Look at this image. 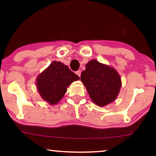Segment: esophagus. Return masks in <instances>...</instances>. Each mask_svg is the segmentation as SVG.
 Returning a JSON list of instances; mask_svg holds the SVG:
<instances>
[{
	"instance_id": "34e87169",
	"label": "esophagus",
	"mask_w": 156,
	"mask_h": 156,
	"mask_svg": "<svg viewBox=\"0 0 156 156\" xmlns=\"http://www.w3.org/2000/svg\"><path fill=\"white\" fill-rule=\"evenodd\" d=\"M76 73L77 75H78V76L80 77V74H81V71H80V70H78V71H76Z\"/></svg>"
}]
</instances>
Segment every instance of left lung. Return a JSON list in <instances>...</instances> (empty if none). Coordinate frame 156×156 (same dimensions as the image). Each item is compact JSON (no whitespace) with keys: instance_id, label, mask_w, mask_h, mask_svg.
Returning a JSON list of instances; mask_svg holds the SVG:
<instances>
[{"instance_id":"obj_1","label":"left lung","mask_w":156,"mask_h":156,"mask_svg":"<svg viewBox=\"0 0 156 156\" xmlns=\"http://www.w3.org/2000/svg\"><path fill=\"white\" fill-rule=\"evenodd\" d=\"M80 80L87 88L92 101L99 106L112 103L121 88V78L113 67L91 60L81 73Z\"/></svg>"}]
</instances>
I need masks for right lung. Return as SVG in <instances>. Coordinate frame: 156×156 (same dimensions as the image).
<instances>
[{
    "label": "right lung",
    "instance_id": "add662e5",
    "mask_svg": "<svg viewBox=\"0 0 156 156\" xmlns=\"http://www.w3.org/2000/svg\"><path fill=\"white\" fill-rule=\"evenodd\" d=\"M79 79L67 65L60 62H53L37 77V90L44 101L50 105H55L63 98L67 87Z\"/></svg>",
    "mask_w": 156,
    "mask_h": 156
}]
</instances>
